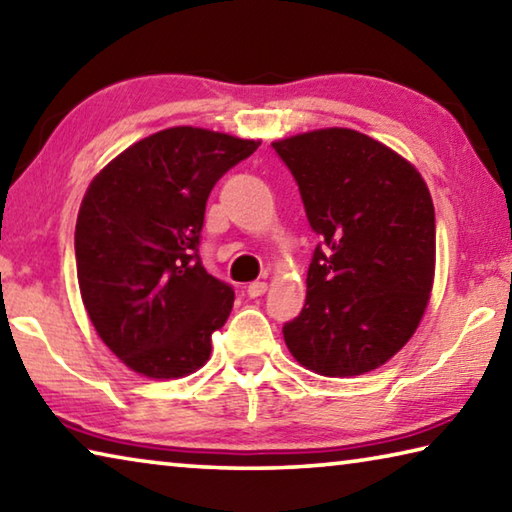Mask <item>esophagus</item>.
Returning <instances> with one entry per match:
<instances>
[{"mask_svg":"<svg viewBox=\"0 0 512 512\" xmlns=\"http://www.w3.org/2000/svg\"><path fill=\"white\" fill-rule=\"evenodd\" d=\"M266 289H268V284L266 282H262V280H255V282H250L248 284V296L250 298H259V296H264L266 293Z\"/></svg>","mask_w":512,"mask_h":512,"instance_id":"34e87169","label":"esophagus"}]
</instances>
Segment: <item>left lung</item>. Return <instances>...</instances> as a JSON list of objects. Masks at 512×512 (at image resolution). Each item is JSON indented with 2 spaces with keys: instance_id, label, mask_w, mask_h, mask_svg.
I'll list each match as a JSON object with an SVG mask.
<instances>
[{
  "instance_id": "8db88e82",
  "label": "left lung",
  "mask_w": 512,
  "mask_h": 512,
  "mask_svg": "<svg viewBox=\"0 0 512 512\" xmlns=\"http://www.w3.org/2000/svg\"><path fill=\"white\" fill-rule=\"evenodd\" d=\"M296 178L318 246L289 352L325 377L379 368L411 339L436 268V214L413 164L350 128L271 144Z\"/></svg>"
}]
</instances>
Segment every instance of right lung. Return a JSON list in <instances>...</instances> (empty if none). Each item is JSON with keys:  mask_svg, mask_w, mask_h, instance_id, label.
I'll list each match as a JSON object with an SVG mask.
<instances>
[{"mask_svg": "<svg viewBox=\"0 0 512 512\" xmlns=\"http://www.w3.org/2000/svg\"><path fill=\"white\" fill-rule=\"evenodd\" d=\"M259 142L176 126L117 155L83 196L74 250L83 305L128 368L176 379L210 359L235 289L198 255L205 205Z\"/></svg>", "mask_w": 512, "mask_h": 512, "instance_id": "add662e5", "label": "right lung"}]
</instances>
